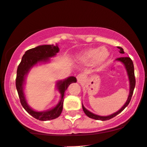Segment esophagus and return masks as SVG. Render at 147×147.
<instances>
[{"label":"esophagus","mask_w":147,"mask_h":147,"mask_svg":"<svg viewBox=\"0 0 147 147\" xmlns=\"http://www.w3.org/2000/svg\"><path fill=\"white\" fill-rule=\"evenodd\" d=\"M77 80L79 83H81V82H82L84 80V75H82V74H79L77 76Z\"/></svg>","instance_id":"esophagus-1"}]
</instances>
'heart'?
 <instances>
[{
    "label": "heart",
    "instance_id": "heart-1",
    "mask_svg": "<svg viewBox=\"0 0 147 147\" xmlns=\"http://www.w3.org/2000/svg\"><path fill=\"white\" fill-rule=\"evenodd\" d=\"M109 57V52L105 47H93L86 50L77 56V61L82 63L102 65Z\"/></svg>",
    "mask_w": 147,
    "mask_h": 147
}]
</instances>
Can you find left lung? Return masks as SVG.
Segmentation results:
<instances>
[{
  "label": "left lung",
  "instance_id": "left-lung-1",
  "mask_svg": "<svg viewBox=\"0 0 147 147\" xmlns=\"http://www.w3.org/2000/svg\"><path fill=\"white\" fill-rule=\"evenodd\" d=\"M118 48L119 49V50H120L119 52H120L121 54H124L123 48L119 47ZM116 61H119V62L122 63L123 64V65L125 66V70H126L127 74H128L129 83H130V92H129L128 99H127L126 102H125V104L123 105V107L121 108L119 111H117V112L114 113V114H110V115L105 116V117H103V116L97 115V114H93V113L91 112L90 111H88V109H86V108L84 107V106L83 105V104H82V109H83L84 112L85 114H86L87 117H88L89 118L96 119V120H100V121H107V120H109V119L114 118V117H116L117 114H119V113L121 112L122 111H123V109L128 105L129 102H130V100H131L134 88H135V72H134V65H133V61H132L131 59H130V57H128V56H122V57L118 58V59H116Z\"/></svg>",
  "mask_w": 147,
  "mask_h": 147
}]
</instances>
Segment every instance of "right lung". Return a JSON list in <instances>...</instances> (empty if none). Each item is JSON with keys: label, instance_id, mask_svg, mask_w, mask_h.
<instances>
[{"label": "right lung", "instance_id": "obj_1", "mask_svg": "<svg viewBox=\"0 0 147 147\" xmlns=\"http://www.w3.org/2000/svg\"><path fill=\"white\" fill-rule=\"evenodd\" d=\"M59 52L58 45H40L36 47L27 50L24 54L22 61L17 67L16 88L18 92L19 97L22 105L29 114L40 121H49L56 119L61 115L63 110V103L64 100V93L67 87L72 83L77 82L76 77L71 76L63 80L56 82V88L61 93V100L54 107L47 111L38 112L32 109L27 103L24 91V86L27 75L31 68L38 63H46Z\"/></svg>", "mask_w": 147, "mask_h": 147}]
</instances>
